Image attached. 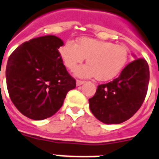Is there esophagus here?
Segmentation results:
<instances>
[{"mask_svg": "<svg viewBox=\"0 0 159 159\" xmlns=\"http://www.w3.org/2000/svg\"><path fill=\"white\" fill-rule=\"evenodd\" d=\"M84 83H85V82H84V81H82V80H76V85L77 86L82 85V84H83Z\"/></svg>", "mask_w": 159, "mask_h": 159, "instance_id": "obj_1", "label": "esophagus"}]
</instances>
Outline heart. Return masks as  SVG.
I'll use <instances>...</instances> for the list:
<instances>
[{
	"mask_svg": "<svg viewBox=\"0 0 159 159\" xmlns=\"http://www.w3.org/2000/svg\"><path fill=\"white\" fill-rule=\"evenodd\" d=\"M65 66L75 70L85 58L88 65L80 66L75 74L80 77L95 76L98 81H109L116 77L125 67L129 57V50L124 44L83 38L77 44L67 41L60 49Z\"/></svg>",
	"mask_w": 159,
	"mask_h": 159,
	"instance_id": "b5f03b06",
	"label": "heart"
}]
</instances>
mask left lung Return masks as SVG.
I'll use <instances>...</instances> for the list:
<instances>
[{
	"instance_id": "obj_1",
	"label": "left lung",
	"mask_w": 159,
	"mask_h": 159,
	"mask_svg": "<svg viewBox=\"0 0 159 159\" xmlns=\"http://www.w3.org/2000/svg\"><path fill=\"white\" fill-rule=\"evenodd\" d=\"M149 83V66L145 59L134 60L112 82L98 86L89 98L93 115L105 124H120L137 112L144 102Z\"/></svg>"
}]
</instances>
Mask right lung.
I'll use <instances>...</instances> for the list:
<instances>
[{
    "label": "right lung",
    "mask_w": 159,
    "mask_h": 159,
    "mask_svg": "<svg viewBox=\"0 0 159 159\" xmlns=\"http://www.w3.org/2000/svg\"><path fill=\"white\" fill-rule=\"evenodd\" d=\"M64 43L54 35L24 42L11 54L6 79L11 102L23 116L41 120L55 115L76 80L68 73L59 48Z\"/></svg>",
    "instance_id": "1"
}]
</instances>
